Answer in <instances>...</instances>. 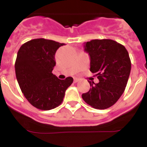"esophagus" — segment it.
Here are the masks:
<instances>
[{"label": "esophagus", "mask_w": 147, "mask_h": 147, "mask_svg": "<svg viewBox=\"0 0 147 147\" xmlns=\"http://www.w3.org/2000/svg\"><path fill=\"white\" fill-rule=\"evenodd\" d=\"M79 81H80V80H79V79H77V78H74V82L75 83L78 82Z\"/></svg>", "instance_id": "obj_1"}]
</instances>
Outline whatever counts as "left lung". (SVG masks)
<instances>
[{"label":"left lung","mask_w":147,"mask_h":147,"mask_svg":"<svg viewBox=\"0 0 147 147\" xmlns=\"http://www.w3.org/2000/svg\"><path fill=\"white\" fill-rule=\"evenodd\" d=\"M90 59V71L96 74L98 83L89 82L91 88L82 95L93 108L105 110L121 97L131 71L129 54L124 45L113 40H92L84 45Z\"/></svg>","instance_id":"obj_1"}]
</instances>
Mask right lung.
Returning <instances> with one entry per match:
<instances>
[{
    "label": "right lung",
    "mask_w": 147,
    "mask_h": 147,
    "mask_svg": "<svg viewBox=\"0 0 147 147\" xmlns=\"http://www.w3.org/2000/svg\"><path fill=\"white\" fill-rule=\"evenodd\" d=\"M64 45L54 40L34 39L18 51L15 65L17 80L24 96L36 108L49 110L58 107L73 83L72 77L59 80L52 74L56 51Z\"/></svg>",
    "instance_id": "add662e5"
}]
</instances>
